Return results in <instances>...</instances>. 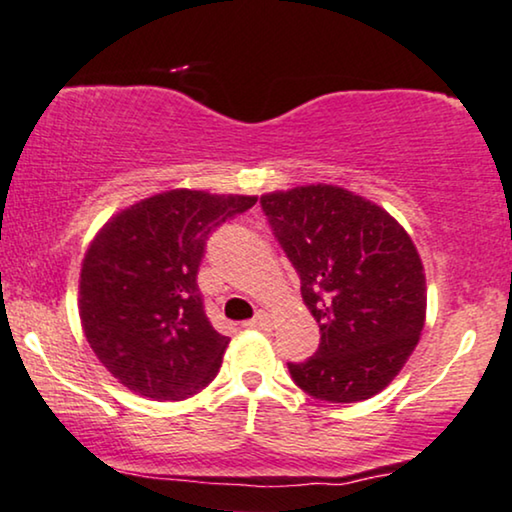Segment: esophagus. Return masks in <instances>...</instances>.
Returning <instances> with one entry per match:
<instances>
[{"instance_id": "1", "label": "esophagus", "mask_w": 512, "mask_h": 512, "mask_svg": "<svg viewBox=\"0 0 512 512\" xmlns=\"http://www.w3.org/2000/svg\"><path fill=\"white\" fill-rule=\"evenodd\" d=\"M271 320H274V316H271L269 311H257L255 318L248 320L250 327H269Z\"/></svg>"}]
</instances>
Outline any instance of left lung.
I'll list each match as a JSON object with an SVG mask.
<instances>
[{
  "label": "left lung",
  "instance_id": "obj_1",
  "mask_svg": "<svg viewBox=\"0 0 512 512\" xmlns=\"http://www.w3.org/2000/svg\"><path fill=\"white\" fill-rule=\"evenodd\" d=\"M262 208L320 327L316 356L290 363L292 379L327 403L381 393L426 323L424 262L410 234L374 201L325 182L262 194Z\"/></svg>",
  "mask_w": 512,
  "mask_h": 512
}]
</instances>
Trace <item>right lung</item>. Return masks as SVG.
Wrapping results in <instances>:
<instances>
[{"label": "right lung", "instance_id": "1", "mask_svg": "<svg viewBox=\"0 0 512 512\" xmlns=\"http://www.w3.org/2000/svg\"><path fill=\"white\" fill-rule=\"evenodd\" d=\"M255 201L168 189L114 213L91 238L79 276L81 330L131 393L182 400L215 379L229 337L206 318L196 274L210 231Z\"/></svg>", "mask_w": 512, "mask_h": 512}]
</instances>
